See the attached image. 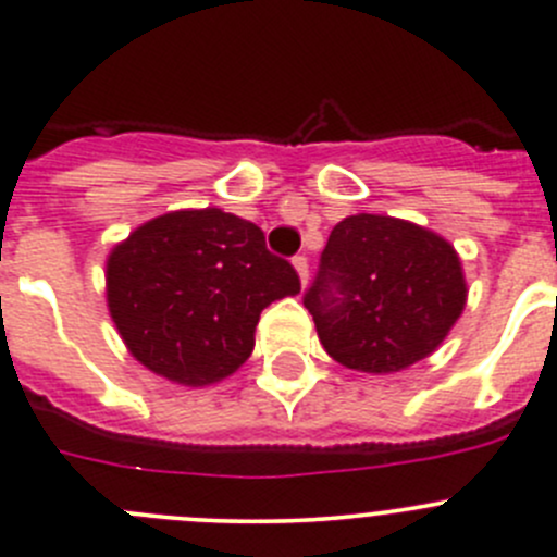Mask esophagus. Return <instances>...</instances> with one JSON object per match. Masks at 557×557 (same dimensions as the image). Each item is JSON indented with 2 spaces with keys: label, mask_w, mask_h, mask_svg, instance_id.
Listing matches in <instances>:
<instances>
[{
  "label": "esophagus",
  "mask_w": 557,
  "mask_h": 557,
  "mask_svg": "<svg viewBox=\"0 0 557 557\" xmlns=\"http://www.w3.org/2000/svg\"><path fill=\"white\" fill-rule=\"evenodd\" d=\"M294 269H296V272H299V280H302V285H308V277H310L308 255H296V258H294Z\"/></svg>",
  "instance_id": "esophagus-1"
}]
</instances>
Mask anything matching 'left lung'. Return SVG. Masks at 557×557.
I'll use <instances>...</instances> for the list:
<instances>
[{"label":"left lung","mask_w":557,"mask_h":557,"mask_svg":"<svg viewBox=\"0 0 557 557\" xmlns=\"http://www.w3.org/2000/svg\"><path fill=\"white\" fill-rule=\"evenodd\" d=\"M456 249L412 222L357 214L337 222L302 302L341 366L393 373L429 357L465 310Z\"/></svg>","instance_id":"left-lung-1"}]
</instances>
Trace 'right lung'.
Wrapping results in <instances>:
<instances>
[{"label": "right lung", "mask_w": 557, "mask_h": 557, "mask_svg": "<svg viewBox=\"0 0 557 557\" xmlns=\"http://www.w3.org/2000/svg\"><path fill=\"white\" fill-rule=\"evenodd\" d=\"M299 288L261 227L220 208L145 222L107 263L109 313L128 351L186 387L231 376L252 355L263 308Z\"/></svg>", "instance_id": "add662e5"}]
</instances>
